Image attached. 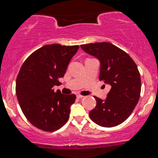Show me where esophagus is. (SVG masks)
Returning a JSON list of instances; mask_svg holds the SVG:
<instances>
[{
	"label": "esophagus",
	"mask_w": 158,
	"mask_h": 158,
	"mask_svg": "<svg viewBox=\"0 0 158 158\" xmlns=\"http://www.w3.org/2000/svg\"><path fill=\"white\" fill-rule=\"evenodd\" d=\"M77 98H79V99H81V98L84 97V96L80 95V94H77Z\"/></svg>",
	"instance_id": "1"
}]
</instances>
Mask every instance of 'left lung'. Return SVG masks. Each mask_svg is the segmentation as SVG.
I'll return each instance as SVG.
<instances>
[{"label": "left lung", "mask_w": 158, "mask_h": 158, "mask_svg": "<svg viewBox=\"0 0 158 158\" xmlns=\"http://www.w3.org/2000/svg\"><path fill=\"white\" fill-rule=\"evenodd\" d=\"M81 48L99 61V79L111 87L105 100L94 97L97 106L89 112L90 118L102 127L118 126L139 101L141 80L137 65L128 53L109 42L82 44Z\"/></svg>", "instance_id": "8db88e82"}]
</instances>
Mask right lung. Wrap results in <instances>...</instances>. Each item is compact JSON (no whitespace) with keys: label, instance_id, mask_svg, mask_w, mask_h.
Instances as JSON below:
<instances>
[{"label":"right lung","instance_id":"1","mask_svg":"<svg viewBox=\"0 0 158 158\" xmlns=\"http://www.w3.org/2000/svg\"><path fill=\"white\" fill-rule=\"evenodd\" d=\"M79 47L45 45L23 62L16 79L19 103L31 124L45 131L59 129L68 120L75 94L64 95L54 85L61 84L70 61Z\"/></svg>","mask_w":158,"mask_h":158}]
</instances>
